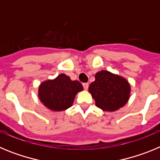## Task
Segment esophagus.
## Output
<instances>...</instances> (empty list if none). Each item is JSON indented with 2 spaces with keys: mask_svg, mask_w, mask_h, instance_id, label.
Here are the masks:
<instances>
[{
  "mask_svg": "<svg viewBox=\"0 0 160 160\" xmlns=\"http://www.w3.org/2000/svg\"><path fill=\"white\" fill-rule=\"evenodd\" d=\"M82 86H83V88H84L85 90H87V89H88V87H89L88 83H83Z\"/></svg>",
  "mask_w": 160,
  "mask_h": 160,
  "instance_id": "34e87169",
  "label": "esophagus"
}]
</instances>
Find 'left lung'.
I'll list each match as a JSON object with an SVG mask.
<instances>
[{
    "mask_svg": "<svg viewBox=\"0 0 160 160\" xmlns=\"http://www.w3.org/2000/svg\"><path fill=\"white\" fill-rule=\"evenodd\" d=\"M130 85L119 76L102 70L95 74V81L89 87L96 106L106 111H114L128 102Z\"/></svg>",
    "mask_w": 160,
    "mask_h": 160,
    "instance_id": "left-lung-1",
    "label": "left lung"
}]
</instances>
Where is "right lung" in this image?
I'll use <instances>...</instances> for the list:
<instances>
[{"mask_svg":"<svg viewBox=\"0 0 160 160\" xmlns=\"http://www.w3.org/2000/svg\"><path fill=\"white\" fill-rule=\"evenodd\" d=\"M83 90L78 81H71L62 73L54 80L42 83L39 87V97L44 105L52 111H61L72 106L76 94Z\"/></svg>","mask_w":160,"mask_h":160,"instance_id":"1","label":"right lung"}]
</instances>
